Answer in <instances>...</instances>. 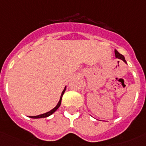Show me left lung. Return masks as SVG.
<instances>
[{
	"label": "left lung",
	"instance_id": "1",
	"mask_svg": "<svg viewBox=\"0 0 146 146\" xmlns=\"http://www.w3.org/2000/svg\"><path fill=\"white\" fill-rule=\"evenodd\" d=\"M115 56H116V57H117V58H119V59L123 60V61L126 62V60H125L124 57H123V55L120 54V53L118 52V51H117V50H115Z\"/></svg>",
	"mask_w": 146,
	"mask_h": 146
}]
</instances>
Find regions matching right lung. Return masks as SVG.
Here are the masks:
<instances>
[{"mask_svg":"<svg viewBox=\"0 0 146 146\" xmlns=\"http://www.w3.org/2000/svg\"><path fill=\"white\" fill-rule=\"evenodd\" d=\"M65 90H66V87L64 88V91L62 92L61 96H60V98L59 102H58V104H57V106L55 107L54 108H53L52 110H50V111H48V112H47V113H43V114H40V115H38V116H29V117H31V118H43V117H48V116L51 115V114H52L53 113H54L55 111H56L57 110V108H59V107H60V104H61L62 96H63V95H64Z\"/></svg>","mask_w":146,"mask_h":146,"instance_id":"add662e5","label":"right lung"}]
</instances>
